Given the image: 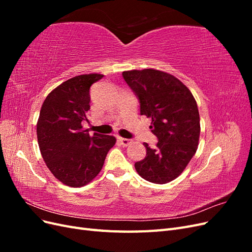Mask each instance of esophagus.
I'll return each mask as SVG.
<instances>
[{
  "instance_id": "esophagus-1",
  "label": "esophagus",
  "mask_w": 252,
  "mask_h": 252,
  "mask_svg": "<svg viewBox=\"0 0 252 252\" xmlns=\"http://www.w3.org/2000/svg\"><path fill=\"white\" fill-rule=\"evenodd\" d=\"M118 141L120 142L121 145H123V146H128V145H130L132 143V140H129V139H124V138H118Z\"/></svg>"
}]
</instances>
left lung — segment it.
I'll list each match as a JSON object with an SVG mask.
<instances>
[{"label": "left lung", "mask_w": 252, "mask_h": 252, "mask_svg": "<svg viewBox=\"0 0 252 252\" xmlns=\"http://www.w3.org/2000/svg\"><path fill=\"white\" fill-rule=\"evenodd\" d=\"M123 78L158 140L155 148L144 143L146 157L134 164L135 170L148 182L166 184L179 177L196 152L201 131L196 102L184 84L164 71H124Z\"/></svg>", "instance_id": "1"}]
</instances>
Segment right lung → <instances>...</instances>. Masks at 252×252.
Listing matches in <instances>:
<instances>
[{
	"instance_id": "1",
	"label": "right lung",
	"mask_w": 252,
	"mask_h": 252,
	"mask_svg": "<svg viewBox=\"0 0 252 252\" xmlns=\"http://www.w3.org/2000/svg\"><path fill=\"white\" fill-rule=\"evenodd\" d=\"M103 74L89 73L61 84L45 98L36 124L37 143L43 159L55 177L70 187H82L101 171L112 135L89 134L82 122H88L90 86Z\"/></svg>"
}]
</instances>
